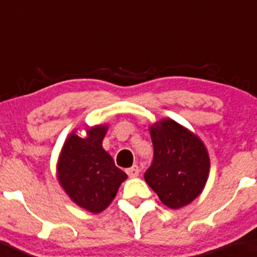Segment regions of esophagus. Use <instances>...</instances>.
Here are the masks:
<instances>
[{
    "instance_id": "1",
    "label": "esophagus",
    "mask_w": 257,
    "mask_h": 257,
    "mask_svg": "<svg viewBox=\"0 0 257 257\" xmlns=\"http://www.w3.org/2000/svg\"><path fill=\"white\" fill-rule=\"evenodd\" d=\"M140 170H139V166L138 165H133L132 167H129V169H126V174H128L129 177H137L138 175H139Z\"/></svg>"
}]
</instances>
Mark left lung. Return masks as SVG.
<instances>
[{"instance_id":"1","label":"left lung","mask_w":257,"mask_h":257,"mask_svg":"<svg viewBox=\"0 0 257 257\" xmlns=\"http://www.w3.org/2000/svg\"><path fill=\"white\" fill-rule=\"evenodd\" d=\"M154 159L144 174L165 206L178 209L199 196L209 174V156L202 140L172 119L150 126Z\"/></svg>"}]
</instances>
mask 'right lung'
Listing matches in <instances>:
<instances>
[{"label": "right lung", "instance_id": "obj_1", "mask_svg": "<svg viewBox=\"0 0 257 257\" xmlns=\"http://www.w3.org/2000/svg\"><path fill=\"white\" fill-rule=\"evenodd\" d=\"M107 125L87 129L86 138L72 132L58 161V178L67 196L83 209L99 213L109 206L126 174L102 148Z\"/></svg>", "mask_w": 257, "mask_h": 257}]
</instances>
